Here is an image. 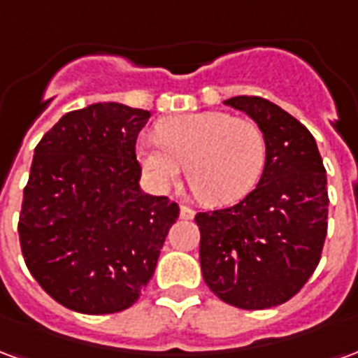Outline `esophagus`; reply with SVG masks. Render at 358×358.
<instances>
[{
  "label": "esophagus",
  "instance_id": "1",
  "mask_svg": "<svg viewBox=\"0 0 358 358\" xmlns=\"http://www.w3.org/2000/svg\"><path fill=\"white\" fill-rule=\"evenodd\" d=\"M180 217L184 218V220H192L195 217V210L192 207H187V205H182L180 207Z\"/></svg>",
  "mask_w": 358,
  "mask_h": 358
}]
</instances>
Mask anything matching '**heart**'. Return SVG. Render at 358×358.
Here are the masks:
<instances>
[{"label":"heart","mask_w":358,"mask_h":358,"mask_svg":"<svg viewBox=\"0 0 358 358\" xmlns=\"http://www.w3.org/2000/svg\"><path fill=\"white\" fill-rule=\"evenodd\" d=\"M141 169L159 187L172 186L187 166L195 195L232 205L253 192L266 164V138L257 122L222 110L163 118L157 138L138 143Z\"/></svg>","instance_id":"obj_1"}]
</instances>
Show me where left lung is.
<instances>
[{
    "label": "left lung",
    "instance_id": "1",
    "mask_svg": "<svg viewBox=\"0 0 358 358\" xmlns=\"http://www.w3.org/2000/svg\"><path fill=\"white\" fill-rule=\"evenodd\" d=\"M248 113L266 138V164L234 207L197 213L199 261L217 297L245 310L282 305L313 276L328 232L326 169L313 134L268 99L224 101Z\"/></svg>",
    "mask_w": 358,
    "mask_h": 358
}]
</instances>
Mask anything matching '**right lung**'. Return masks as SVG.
<instances>
[{"label": "right lung", "instance_id": "add662e5", "mask_svg": "<svg viewBox=\"0 0 358 358\" xmlns=\"http://www.w3.org/2000/svg\"><path fill=\"white\" fill-rule=\"evenodd\" d=\"M149 110L94 103L71 110L34 149L19 217L30 274L63 307L109 315L153 278L180 207L140 189L136 140Z\"/></svg>", "mask_w": 358, "mask_h": 358}]
</instances>
